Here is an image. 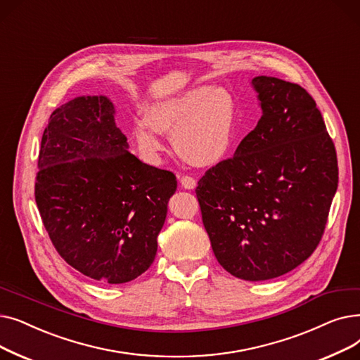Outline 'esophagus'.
I'll return each instance as SVG.
<instances>
[{
    "mask_svg": "<svg viewBox=\"0 0 360 360\" xmlns=\"http://www.w3.org/2000/svg\"><path fill=\"white\" fill-rule=\"evenodd\" d=\"M180 181H181V186L184 187V189H195L196 187V179L192 176H183L180 179Z\"/></svg>",
    "mask_w": 360,
    "mask_h": 360,
    "instance_id": "1",
    "label": "esophagus"
}]
</instances>
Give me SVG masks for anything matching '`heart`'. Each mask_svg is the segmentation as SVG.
<instances>
[{"mask_svg":"<svg viewBox=\"0 0 360 360\" xmlns=\"http://www.w3.org/2000/svg\"><path fill=\"white\" fill-rule=\"evenodd\" d=\"M237 127V102L229 88L198 86L152 104L148 117L139 115L133 138L145 157L158 158L162 133L187 162L214 165L231 149Z\"/></svg>","mask_w":360,"mask_h":360,"instance_id":"obj_1","label":"heart"}]
</instances>
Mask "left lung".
I'll return each mask as SVG.
<instances>
[{"mask_svg": "<svg viewBox=\"0 0 360 360\" xmlns=\"http://www.w3.org/2000/svg\"><path fill=\"white\" fill-rule=\"evenodd\" d=\"M262 117L234 157L210 168L196 196L214 255L231 276L264 281L319 245L338 184L337 153L314 98L256 76Z\"/></svg>", "mask_w": 360, "mask_h": 360, "instance_id": "8db88e82", "label": "left lung"}]
</instances>
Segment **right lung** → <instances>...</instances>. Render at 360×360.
Wrapping results in <instances>:
<instances>
[{"label":"right lung","instance_id":"obj_1","mask_svg":"<svg viewBox=\"0 0 360 360\" xmlns=\"http://www.w3.org/2000/svg\"><path fill=\"white\" fill-rule=\"evenodd\" d=\"M107 96L57 108L42 134L35 200L61 258L104 284L138 278L155 259L176 176L130 153Z\"/></svg>","mask_w":360,"mask_h":360}]
</instances>
